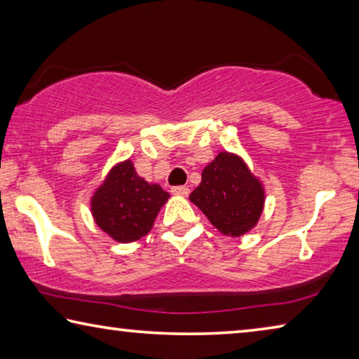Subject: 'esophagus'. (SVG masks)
<instances>
[{"mask_svg": "<svg viewBox=\"0 0 359 359\" xmlns=\"http://www.w3.org/2000/svg\"><path fill=\"white\" fill-rule=\"evenodd\" d=\"M172 194H179V196H187L188 193H190V188L185 187V185H180V187H172L171 188Z\"/></svg>", "mask_w": 359, "mask_h": 359, "instance_id": "1", "label": "esophagus"}]
</instances>
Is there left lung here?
<instances>
[{"mask_svg":"<svg viewBox=\"0 0 359 359\" xmlns=\"http://www.w3.org/2000/svg\"><path fill=\"white\" fill-rule=\"evenodd\" d=\"M190 201L220 233L241 238L257 226L263 214L264 188L241 156L220 151L204 168Z\"/></svg>","mask_w":359,"mask_h":359,"instance_id":"1","label":"left lung"}]
</instances>
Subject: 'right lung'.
Segmentation results:
<instances>
[{
  "label": "right lung",
  "instance_id": "1",
  "mask_svg": "<svg viewBox=\"0 0 359 359\" xmlns=\"http://www.w3.org/2000/svg\"><path fill=\"white\" fill-rule=\"evenodd\" d=\"M168 198V191L139 177L126 160L109 171L90 204L95 223L114 241L128 244L149 233Z\"/></svg>",
  "mask_w": 359,
  "mask_h": 359
}]
</instances>
